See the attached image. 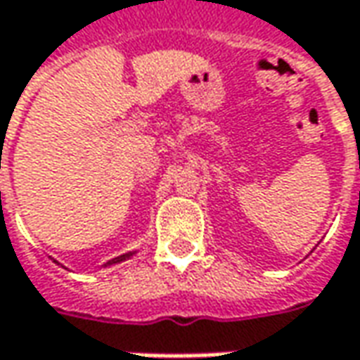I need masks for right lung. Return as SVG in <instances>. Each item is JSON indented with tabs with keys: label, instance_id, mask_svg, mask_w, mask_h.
Masks as SVG:
<instances>
[{
	"label": "right lung",
	"instance_id": "1",
	"mask_svg": "<svg viewBox=\"0 0 360 360\" xmlns=\"http://www.w3.org/2000/svg\"><path fill=\"white\" fill-rule=\"evenodd\" d=\"M136 255V250H131V252H126V255H120L116 256V258H112V260H108L102 269H108V266H112V264H120V262H124V260H128V258H131V256ZM53 262H58V260H53ZM60 264V262H58Z\"/></svg>",
	"mask_w": 360,
	"mask_h": 360
}]
</instances>
